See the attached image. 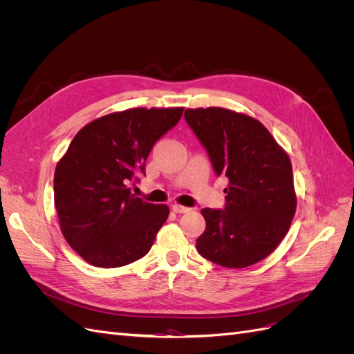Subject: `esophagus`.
<instances>
[{
  "mask_svg": "<svg viewBox=\"0 0 354 354\" xmlns=\"http://www.w3.org/2000/svg\"><path fill=\"white\" fill-rule=\"evenodd\" d=\"M173 211L177 212V214H185V212H189L190 208L183 207V205H178V203H174V205H173Z\"/></svg>",
  "mask_w": 354,
  "mask_h": 354,
  "instance_id": "esophagus-1",
  "label": "esophagus"
}]
</instances>
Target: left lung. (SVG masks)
<instances>
[{
	"instance_id": "8db88e82",
	"label": "left lung",
	"mask_w": 354,
	"mask_h": 354,
	"mask_svg": "<svg viewBox=\"0 0 354 354\" xmlns=\"http://www.w3.org/2000/svg\"><path fill=\"white\" fill-rule=\"evenodd\" d=\"M185 120L205 147L217 176L229 178L223 209L203 208L207 227L198 252L242 269L281 243L297 208L292 165L269 130L254 118L223 108L186 109Z\"/></svg>"
}]
</instances>
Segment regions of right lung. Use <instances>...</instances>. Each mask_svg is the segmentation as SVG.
<instances>
[{"mask_svg": "<svg viewBox=\"0 0 354 354\" xmlns=\"http://www.w3.org/2000/svg\"><path fill=\"white\" fill-rule=\"evenodd\" d=\"M183 108H136L97 118L73 137L56 167L55 205L60 230L93 266L113 269L145 257L169 208L136 198L153 145Z\"/></svg>", "mask_w": 354, "mask_h": 354, "instance_id": "obj_1", "label": "right lung"}]
</instances>
